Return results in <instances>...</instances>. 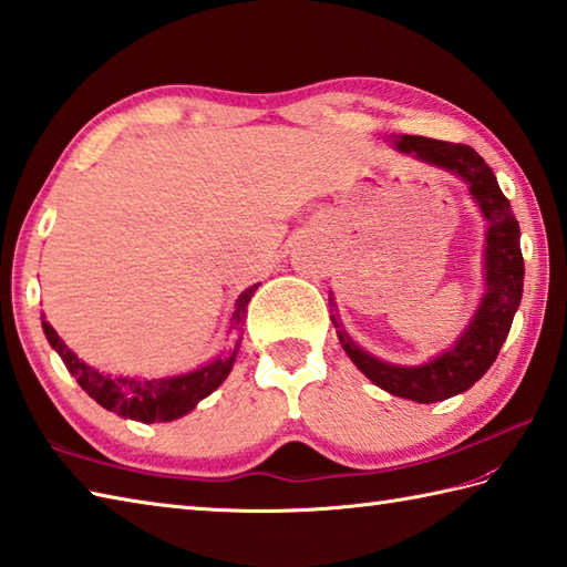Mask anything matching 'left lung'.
Returning <instances> with one entry per match:
<instances>
[{"mask_svg": "<svg viewBox=\"0 0 567 567\" xmlns=\"http://www.w3.org/2000/svg\"><path fill=\"white\" fill-rule=\"evenodd\" d=\"M392 146L421 163L443 167L467 185L470 197L475 199L480 214L487 221L483 299H480L473 319L455 343L421 365H394L388 360H380L363 351L348 336L339 317L333 315L331 321L339 329L336 333H339L343 351L372 384L394 396H402V400L431 404L473 388L495 363L502 343L507 341L524 292L522 234L519 221H516L509 199L502 195L495 173L473 148L463 146V143H445L424 136H394ZM329 302L336 311L333 297H329Z\"/></svg>", "mask_w": 567, "mask_h": 567, "instance_id": "left-lung-1", "label": "left lung"}]
</instances>
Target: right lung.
Returning a JSON list of instances; mask_svg holds the SVG:
<instances>
[{
    "label": "right lung",
    "mask_w": 567,
    "mask_h": 567,
    "mask_svg": "<svg viewBox=\"0 0 567 567\" xmlns=\"http://www.w3.org/2000/svg\"><path fill=\"white\" fill-rule=\"evenodd\" d=\"M260 285V282H258ZM258 285L248 287L246 292H240L236 299V307L231 311V327L228 333H240L248 315V302L256 295ZM43 333L48 343L55 348V353L63 358L70 375L78 380L80 388L87 392L94 402L104 406L106 412H114L122 419H134L141 424H155V421H175L179 416L189 414L204 396H209L219 384L228 378L236 353L240 346V336L234 348H228L226 353L216 355L212 363L202 365L192 372H183V375L173 378H128V375H112V372H100L70 351L65 341L60 339L51 323L41 317Z\"/></svg>",
    "instance_id": "add662e5"
}]
</instances>
